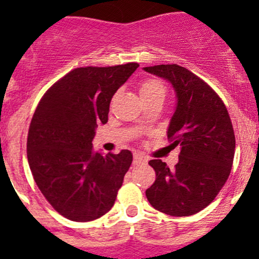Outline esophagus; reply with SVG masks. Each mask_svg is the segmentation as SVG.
Wrapping results in <instances>:
<instances>
[{
    "mask_svg": "<svg viewBox=\"0 0 259 259\" xmlns=\"http://www.w3.org/2000/svg\"><path fill=\"white\" fill-rule=\"evenodd\" d=\"M146 159L143 158L142 155H138V154H135L134 155V160H133V163H134V165H138V164H142V163H145Z\"/></svg>",
    "mask_w": 259,
    "mask_h": 259,
    "instance_id": "obj_1",
    "label": "esophagus"
}]
</instances>
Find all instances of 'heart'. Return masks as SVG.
Returning a JSON list of instances; mask_svg holds the SVG:
<instances>
[{"label":"heart","instance_id":"heart-1","mask_svg":"<svg viewBox=\"0 0 259 259\" xmlns=\"http://www.w3.org/2000/svg\"><path fill=\"white\" fill-rule=\"evenodd\" d=\"M165 95V88L159 80H146L140 86V96Z\"/></svg>","mask_w":259,"mask_h":259}]
</instances>
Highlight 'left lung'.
I'll list each match as a JSON object with an SVG mask.
<instances>
[{"instance_id": "8db88e82", "label": "left lung", "mask_w": 259, "mask_h": 259, "mask_svg": "<svg viewBox=\"0 0 259 259\" xmlns=\"http://www.w3.org/2000/svg\"><path fill=\"white\" fill-rule=\"evenodd\" d=\"M144 71L173 86L176 111L166 135L173 148H180L174 169L160 159L149 161L156 179L146 189V198L169 215H193L213 202L231 174L236 150L231 117L215 91L185 67L156 65Z\"/></svg>"}]
</instances>
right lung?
<instances>
[{"label":"right lung","mask_w":259,"mask_h":259,"mask_svg":"<svg viewBox=\"0 0 259 259\" xmlns=\"http://www.w3.org/2000/svg\"><path fill=\"white\" fill-rule=\"evenodd\" d=\"M139 67H79L51 86L36 108L27 159L38 189L55 210L74 222L108 213L133 161L129 150H94L96 127L108 122L117 89Z\"/></svg>","instance_id":"obj_1"}]
</instances>
